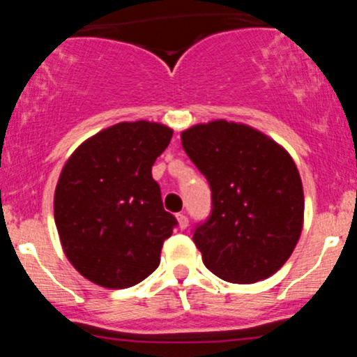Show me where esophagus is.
Wrapping results in <instances>:
<instances>
[{
  "label": "esophagus",
  "instance_id": "esophagus-1",
  "mask_svg": "<svg viewBox=\"0 0 357 357\" xmlns=\"http://www.w3.org/2000/svg\"><path fill=\"white\" fill-rule=\"evenodd\" d=\"M176 222H178V227H181V229H188V225H189V220H188V216H185V214H176Z\"/></svg>",
  "mask_w": 357,
  "mask_h": 357
}]
</instances>
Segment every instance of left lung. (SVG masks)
<instances>
[{"label":"left lung","instance_id":"left-lung-1","mask_svg":"<svg viewBox=\"0 0 357 357\" xmlns=\"http://www.w3.org/2000/svg\"><path fill=\"white\" fill-rule=\"evenodd\" d=\"M181 139L213 191V213L193 234L204 264L236 284L273 275L304 225L295 160L263 132L225 119L193 125Z\"/></svg>","mask_w":357,"mask_h":357}]
</instances>
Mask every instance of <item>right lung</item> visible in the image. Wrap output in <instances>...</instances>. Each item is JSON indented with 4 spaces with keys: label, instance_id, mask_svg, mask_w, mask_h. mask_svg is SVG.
<instances>
[{
    "label": "right lung",
    "instance_id": "right-lung-1",
    "mask_svg": "<svg viewBox=\"0 0 357 357\" xmlns=\"http://www.w3.org/2000/svg\"><path fill=\"white\" fill-rule=\"evenodd\" d=\"M173 130L123 121L85 139L66 160L53 213L66 257L80 275L110 289L146 279L176 225L166 213L151 166Z\"/></svg>",
    "mask_w": 357,
    "mask_h": 357
}]
</instances>
